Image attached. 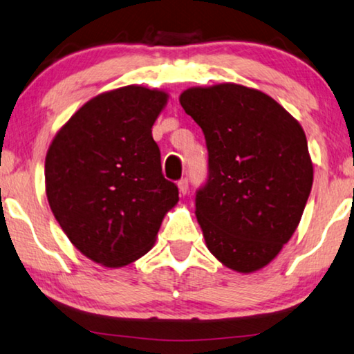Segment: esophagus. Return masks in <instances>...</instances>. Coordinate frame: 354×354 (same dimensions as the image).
<instances>
[{"mask_svg":"<svg viewBox=\"0 0 354 354\" xmlns=\"http://www.w3.org/2000/svg\"><path fill=\"white\" fill-rule=\"evenodd\" d=\"M178 189H179V194H181V195H186L189 192V181L186 178H183L181 181H178Z\"/></svg>","mask_w":354,"mask_h":354,"instance_id":"1","label":"esophagus"}]
</instances>
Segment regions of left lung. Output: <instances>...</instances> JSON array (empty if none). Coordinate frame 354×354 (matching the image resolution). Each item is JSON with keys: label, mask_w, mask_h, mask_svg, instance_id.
I'll return each mask as SVG.
<instances>
[{"label": "left lung", "mask_w": 354, "mask_h": 354, "mask_svg": "<svg viewBox=\"0 0 354 354\" xmlns=\"http://www.w3.org/2000/svg\"><path fill=\"white\" fill-rule=\"evenodd\" d=\"M208 147V179L195 197L205 243L230 270L268 266L297 229L313 184L307 136L267 93L224 82L179 97Z\"/></svg>", "instance_id": "1"}]
</instances>
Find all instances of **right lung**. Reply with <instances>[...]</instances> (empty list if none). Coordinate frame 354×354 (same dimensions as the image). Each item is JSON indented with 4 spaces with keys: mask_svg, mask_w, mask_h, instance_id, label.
I'll use <instances>...</instances> for the list:
<instances>
[{
    "mask_svg": "<svg viewBox=\"0 0 354 354\" xmlns=\"http://www.w3.org/2000/svg\"><path fill=\"white\" fill-rule=\"evenodd\" d=\"M168 93L125 86L100 93L57 131L46 156L47 202L84 256L118 268L154 246L176 184L162 175L152 125Z\"/></svg>",
    "mask_w": 354,
    "mask_h": 354,
    "instance_id": "obj_1",
    "label": "right lung"
}]
</instances>
